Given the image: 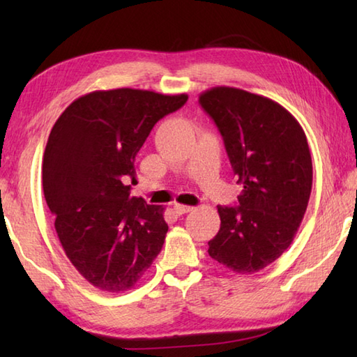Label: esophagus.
I'll return each instance as SVG.
<instances>
[{"mask_svg": "<svg viewBox=\"0 0 357 357\" xmlns=\"http://www.w3.org/2000/svg\"><path fill=\"white\" fill-rule=\"evenodd\" d=\"M173 208H174V211H176L178 215H185V213H188V211L193 210V207L183 206V204H174Z\"/></svg>", "mask_w": 357, "mask_h": 357, "instance_id": "34e87169", "label": "esophagus"}]
</instances>
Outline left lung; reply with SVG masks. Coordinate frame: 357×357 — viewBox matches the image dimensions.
Wrapping results in <instances>:
<instances>
[{
	"instance_id": "obj_1",
	"label": "left lung",
	"mask_w": 357,
	"mask_h": 357,
	"mask_svg": "<svg viewBox=\"0 0 357 357\" xmlns=\"http://www.w3.org/2000/svg\"><path fill=\"white\" fill-rule=\"evenodd\" d=\"M199 104L221 132L242 185L236 207L218 206L221 229L208 255L250 275L290 247L304 219L313 184L307 136L282 105L245 90L213 87Z\"/></svg>"
}]
</instances>
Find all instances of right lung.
Listing matches in <instances>:
<instances>
[{"label": "right lung", "instance_id": "right-lung-1", "mask_svg": "<svg viewBox=\"0 0 357 357\" xmlns=\"http://www.w3.org/2000/svg\"><path fill=\"white\" fill-rule=\"evenodd\" d=\"M188 96L96 90L56 119L43 159V190L73 267L102 291L133 288L165 241L162 206L130 196L135 158L159 119Z\"/></svg>", "mask_w": 357, "mask_h": 357}]
</instances>
